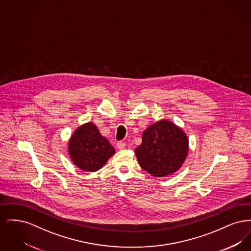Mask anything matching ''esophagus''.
<instances>
[{"instance_id":"obj_1","label":"esophagus","mask_w":251,"mask_h":251,"mask_svg":"<svg viewBox=\"0 0 251 251\" xmlns=\"http://www.w3.org/2000/svg\"><path fill=\"white\" fill-rule=\"evenodd\" d=\"M125 146H126V143L123 142V141H120V142L117 143V147H118L119 150H123L125 148Z\"/></svg>"}]
</instances>
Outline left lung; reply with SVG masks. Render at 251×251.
<instances>
[{
  "instance_id": "1",
  "label": "left lung",
  "mask_w": 251,
  "mask_h": 251,
  "mask_svg": "<svg viewBox=\"0 0 251 251\" xmlns=\"http://www.w3.org/2000/svg\"><path fill=\"white\" fill-rule=\"evenodd\" d=\"M140 167L154 177L178 171L188 153V138L173 122L157 121L142 133V143L135 151Z\"/></svg>"
}]
</instances>
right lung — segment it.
<instances>
[{
  "label": "right lung",
  "mask_w": 251,
  "mask_h": 251,
  "mask_svg": "<svg viewBox=\"0 0 251 251\" xmlns=\"http://www.w3.org/2000/svg\"><path fill=\"white\" fill-rule=\"evenodd\" d=\"M69 153L73 164L84 171L94 172L115 154V149L92 122L80 126L72 133Z\"/></svg>",
  "instance_id": "1"
}]
</instances>
